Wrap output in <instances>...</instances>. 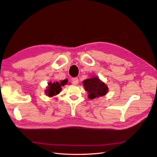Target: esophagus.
Segmentation results:
<instances>
[{
  "instance_id": "1",
  "label": "esophagus",
  "mask_w": 157,
  "mask_h": 157,
  "mask_svg": "<svg viewBox=\"0 0 157 157\" xmlns=\"http://www.w3.org/2000/svg\"><path fill=\"white\" fill-rule=\"evenodd\" d=\"M71 82L72 83H74V85H77L78 82H79V80H78V78H74L71 79Z\"/></svg>"
}]
</instances>
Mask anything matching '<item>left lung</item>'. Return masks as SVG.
Segmentation results:
<instances>
[{"mask_svg":"<svg viewBox=\"0 0 157 157\" xmlns=\"http://www.w3.org/2000/svg\"><path fill=\"white\" fill-rule=\"evenodd\" d=\"M83 84L85 90L88 92V98L91 100L103 96L108 92L107 86L98 78L87 79L83 81Z\"/></svg>","mask_w":157,"mask_h":157,"instance_id":"8db88e82","label":"left lung"}]
</instances>
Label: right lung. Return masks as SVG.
I'll return each mask as SVG.
<instances>
[{"mask_svg": "<svg viewBox=\"0 0 157 157\" xmlns=\"http://www.w3.org/2000/svg\"><path fill=\"white\" fill-rule=\"evenodd\" d=\"M67 83V80L65 79L61 81L60 83L58 82L55 83H49L48 88L46 90V94L48 96H53L60 93L61 90V86H63Z\"/></svg>", "mask_w": 157, "mask_h": 157, "instance_id": "right-lung-1", "label": "right lung"}]
</instances>
